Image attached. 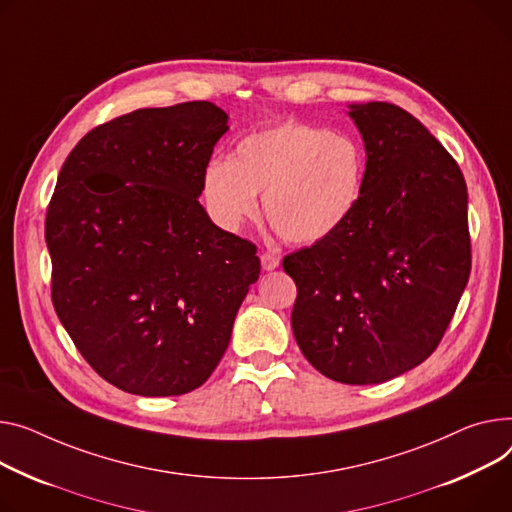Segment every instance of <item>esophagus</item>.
I'll list each match as a JSON object with an SVG mask.
<instances>
[{
  "mask_svg": "<svg viewBox=\"0 0 512 512\" xmlns=\"http://www.w3.org/2000/svg\"><path fill=\"white\" fill-rule=\"evenodd\" d=\"M261 267L265 271H274L276 267H280V259L274 253H263L261 255Z\"/></svg>",
  "mask_w": 512,
  "mask_h": 512,
  "instance_id": "34e87169",
  "label": "esophagus"
}]
</instances>
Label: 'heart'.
<instances>
[{
  "mask_svg": "<svg viewBox=\"0 0 512 512\" xmlns=\"http://www.w3.org/2000/svg\"><path fill=\"white\" fill-rule=\"evenodd\" d=\"M364 185V154L346 133L282 121L236 144L230 160L203 170V197L214 220L241 228L263 212L286 241L319 243L354 214Z\"/></svg>",
  "mask_w": 512,
  "mask_h": 512,
  "instance_id": "obj_1",
  "label": "heart"
}]
</instances>
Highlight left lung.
<instances>
[{
    "mask_svg": "<svg viewBox=\"0 0 512 512\" xmlns=\"http://www.w3.org/2000/svg\"><path fill=\"white\" fill-rule=\"evenodd\" d=\"M366 170L350 220L284 257L292 331L327 379L377 385L422 364L467 286V185L455 158L391 102L350 105Z\"/></svg>",
    "mask_w": 512,
    "mask_h": 512,
    "instance_id": "obj_1",
    "label": "left lung"
}]
</instances>
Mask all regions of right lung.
Listing matches in <instances>:
<instances>
[{
	"label": "right lung",
	"mask_w": 512,
	"mask_h": 512,
	"mask_svg": "<svg viewBox=\"0 0 512 512\" xmlns=\"http://www.w3.org/2000/svg\"><path fill=\"white\" fill-rule=\"evenodd\" d=\"M228 115L214 102L138 109L88 131L47 208L55 313L107 383L144 397L201 387L261 263L199 203Z\"/></svg>",
	"instance_id": "right-lung-1"
}]
</instances>
